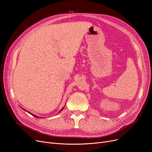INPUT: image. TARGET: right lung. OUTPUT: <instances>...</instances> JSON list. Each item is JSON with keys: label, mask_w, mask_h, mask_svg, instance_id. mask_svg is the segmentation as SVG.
<instances>
[{"label": "right lung", "mask_w": 152, "mask_h": 152, "mask_svg": "<svg viewBox=\"0 0 152 152\" xmlns=\"http://www.w3.org/2000/svg\"><path fill=\"white\" fill-rule=\"evenodd\" d=\"M63 108H62V109H61V110H63ZM28 113H29V112H28ZM30 114H31V113H30ZM31 115H33V116H34V117H36V118H38V117H37V116H36V115H33V114H31Z\"/></svg>", "instance_id": "add662e5"}]
</instances>
